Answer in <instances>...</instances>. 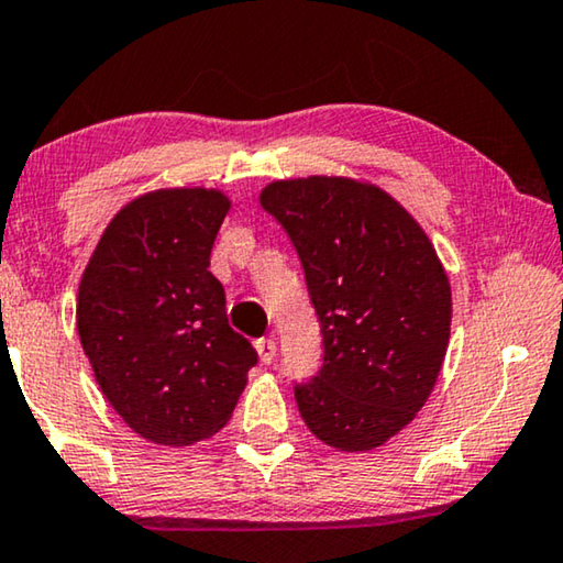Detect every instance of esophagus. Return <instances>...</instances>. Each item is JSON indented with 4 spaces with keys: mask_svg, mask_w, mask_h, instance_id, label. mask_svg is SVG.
<instances>
[{
    "mask_svg": "<svg viewBox=\"0 0 563 563\" xmlns=\"http://www.w3.org/2000/svg\"><path fill=\"white\" fill-rule=\"evenodd\" d=\"M255 349H257L260 362H263V364H273L275 362V351H278V343H275L273 339H260L255 343Z\"/></svg>",
    "mask_w": 563,
    "mask_h": 563,
    "instance_id": "esophagus-1",
    "label": "esophagus"
}]
</instances>
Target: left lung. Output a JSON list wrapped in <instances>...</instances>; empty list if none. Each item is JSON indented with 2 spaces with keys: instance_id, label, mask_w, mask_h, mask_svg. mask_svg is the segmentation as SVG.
I'll return each instance as SVG.
<instances>
[{
  "instance_id": "1",
  "label": "left lung",
  "mask_w": 563,
  "mask_h": 563,
  "mask_svg": "<svg viewBox=\"0 0 563 563\" xmlns=\"http://www.w3.org/2000/svg\"><path fill=\"white\" fill-rule=\"evenodd\" d=\"M260 205L288 232L321 321L323 366L296 387L300 417L329 448H382L424 407L448 351L452 292L430 238L349 176L271 181Z\"/></svg>"
}]
</instances>
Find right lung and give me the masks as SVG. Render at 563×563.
I'll list each match as a JSON object with an SVG mask.
<instances>
[{
  "label": "right lung",
  "instance_id": "1",
  "mask_svg": "<svg viewBox=\"0 0 563 563\" xmlns=\"http://www.w3.org/2000/svg\"><path fill=\"white\" fill-rule=\"evenodd\" d=\"M232 207L220 189L146 191L108 222L78 288V335L100 391L169 448L230 422L257 354L234 333L209 253Z\"/></svg>",
  "mask_w": 563,
  "mask_h": 563
}]
</instances>
